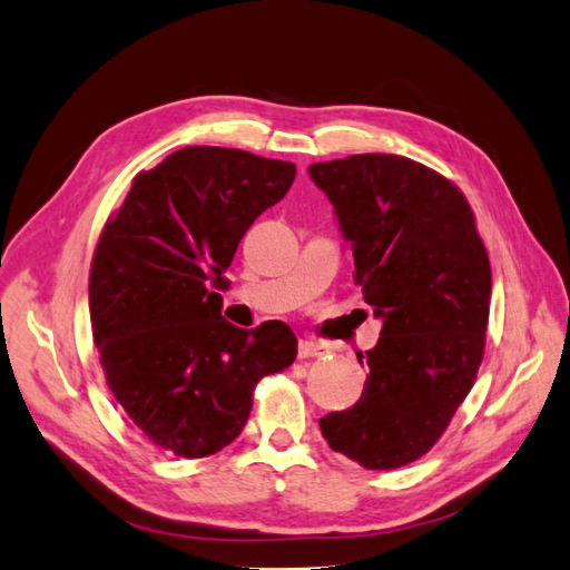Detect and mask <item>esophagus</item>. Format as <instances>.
Returning <instances> with one entry per match:
<instances>
[{
    "instance_id": "34e87169",
    "label": "esophagus",
    "mask_w": 570,
    "mask_h": 570,
    "mask_svg": "<svg viewBox=\"0 0 570 570\" xmlns=\"http://www.w3.org/2000/svg\"><path fill=\"white\" fill-rule=\"evenodd\" d=\"M323 354H325V346L313 344V342H301V344H298V358H301V361L320 358Z\"/></svg>"
}]
</instances>
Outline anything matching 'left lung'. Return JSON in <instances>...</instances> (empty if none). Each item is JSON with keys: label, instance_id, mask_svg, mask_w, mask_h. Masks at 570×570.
Masks as SVG:
<instances>
[{"label": "left lung", "instance_id": "left-lung-1", "mask_svg": "<svg viewBox=\"0 0 570 570\" xmlns=\"http://www.w3.org/2000/svg\"><path fill=\"white\" fill-rule=\"evenodd\" d=\"M340 216L354 284L381 340L366 354L361 400L320 419L334 452L366 470L404 466L441 441L484 358L491 265L462 189L392 154L308 168Z\"/></svg>", "mask_w": 570, "mask_h": 570}]
</instances>
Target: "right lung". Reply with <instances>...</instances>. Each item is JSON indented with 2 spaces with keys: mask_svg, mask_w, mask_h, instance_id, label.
I'll use <instances>...</instances> for the list:
<instances>
[{
  "mask_svg": "<svg viewBox=\"0 0 570 570\" xmlns=\"http://www.w3.org/2000/svg\"><path fill=\"white\" fill-rule=\"evenodd\" d=\"M296 178L288 160L185 146L132 187L96 243L94 342L112 397L137 431L199 460L236 441L265 375L296 361L279 320L240 330L222 317L224 272L245 230Z\"/></svg>",
  "mask_w": 570,
  "mask_h": 570,
  "instance_id": "add662e5",
  "label": "right lung"
}]
</instances>
